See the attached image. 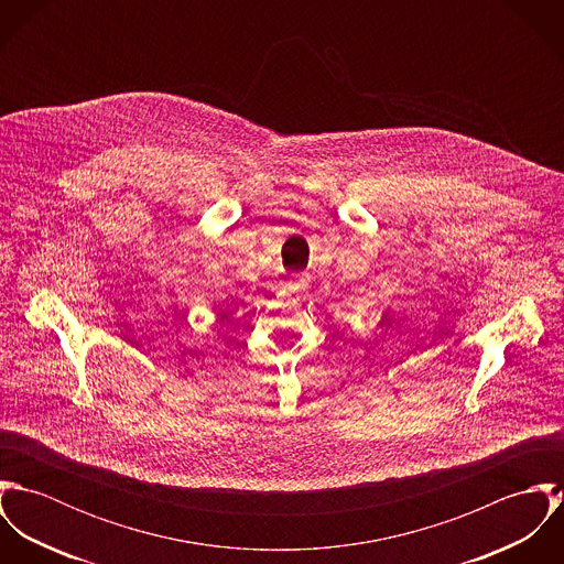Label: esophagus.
Returning <instances> with one entry per match:
<instances>
[{"mask_svg":"<svg viewBox=\"0 0 564 564\" xmlns=\"http://www.w3.org/2000/svg\"><path fill=\"white\" fill-rule=\"evenodd\" d=\"M286 286H289V291H291V293H295L297 297H302V295L306 293V289H308V282H306L304 278H300V275H293V278L289 280V284H286Z\"/></svg>","mask_w":564,"mask_h":564,"instance_id":"34e87169","label":"esophagus"}]
</instances>
